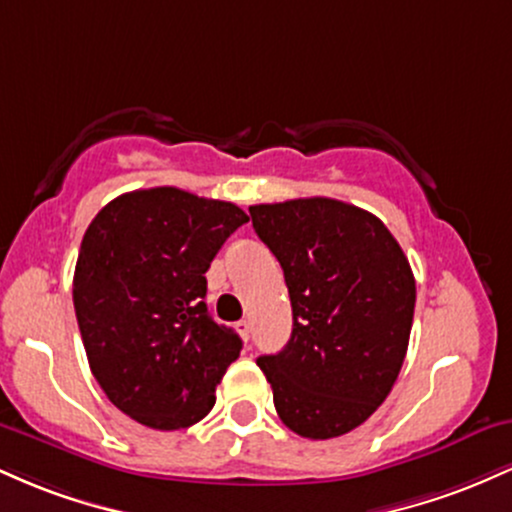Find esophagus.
Returning <instances> with one entry per match:
<instances>
[{
    "label": "esophagus",
    "mask_w": 512,
    "mask_h": 512,
    "mask_svg": "<svg viewBox=\"0 0 512 512\" xmlns=\"http://www.w3.org/2000/svg\"><path fill=\"white\" fill-rule=\"evenodd\" d=\"M236 330H238L240 339H243V342H250V332H252V327H250V320H240L238 325H236Z\"/></svg>",
    "instance_id": "1"
}]
</instances>
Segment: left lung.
<instances>
[{"instance_id":"left-lung-1","label":"left lung","mask_w":512,"mask_h":512,"mask_svg":"<svg viewBox=\"0 0 512 512\" xmlns=\"http://www.w3.org/2000/svg\"><path fill=\"white\" fill-rule=\"evenodd\" d=\"M252 228L284 269L289 344L257 366L279 419L298 436L354 431L395 385L407 356L416 281L378 216L310 197L250 207Z\"/></svg>"}]
</instances>
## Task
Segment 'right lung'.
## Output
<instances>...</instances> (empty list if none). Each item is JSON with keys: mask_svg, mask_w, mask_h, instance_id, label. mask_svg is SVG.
<instances>
[{"mask_svg": "<svg viewBox=\"0 0 512 512\" xmlns=\"http://www.w3.org/2000/svg\"><path fill=\"white\" fill-rule=\"evenodd\" d=\"M248 221L178 187L134 190L86 228L74 310L93 378L139 424L178 431L209 414L243 342L209 315L207 269Z\"/></svg>", "mask_w": 512, "mask_h": 512, "instance_id": "add662e5", "label": "right lung"}]
</instances>
